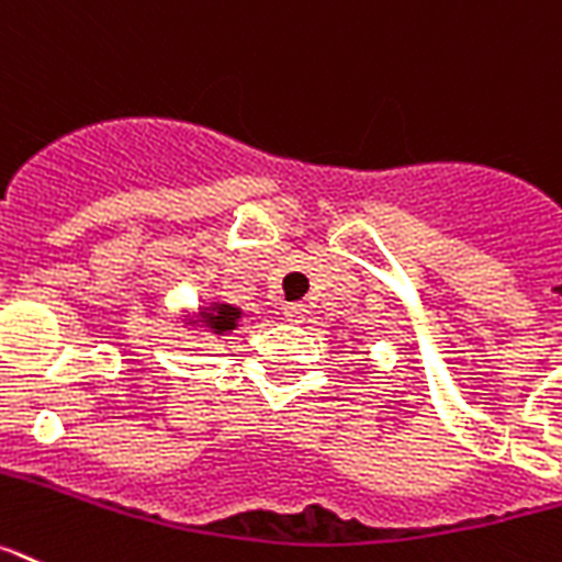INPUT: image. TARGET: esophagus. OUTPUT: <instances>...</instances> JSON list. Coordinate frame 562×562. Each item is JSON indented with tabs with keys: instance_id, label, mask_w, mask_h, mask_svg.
I'll return each instance as SVG.
<instances>
[{
	"instance_id": "esophagus-1",
	"label": "esophagus",
	"mask_w": 562,
	"mask_h": 562,
	"mask_svg": "<svg viewBox=\"0 0 562 562\" xmlns=\"http://www.w3.org/2000/svg\"><path fill=\"white\" fill-rule=\"evenodd\" d=\"M284 318L292 321V324H301V321L306 318V304H286Z\"/></svg>"
}]
</instances>
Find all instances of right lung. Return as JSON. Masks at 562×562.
<instances>
[{
	"label": "right lung",
	"instance_id": "add662e5",
	"mask_svg": "<svg viewBox=\"0 0 562 562\" xmlns=\"http://www.w3.org/2000/svg\"><path fill=\"white\" fill-rule=\"evenodd\" d=\"M238 318H241V310L233 304H213L201 313V321H204L215 335H224L229 333V329L238 327Z\"/></svg>",
	"mask_w": 562,
	"mask_h": 562
}]
</instances>
